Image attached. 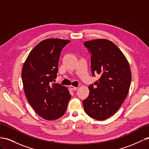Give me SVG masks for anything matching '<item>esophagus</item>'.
<instances>
[{
	"instance_id": "obj_1",
	"label": "esophagus",
	"mask_w": 149,
	"mask_h": 149,
	"mask_svg": "<svg viewBox=\"0 0 149 149\" xmlns=\"http://www.w3.org/2000/svg\"><path fill=\"white\" fill-rule=\"evenodd\" d=\"M70 89L72 90V91H75V90L77 89L78 87H74V86H70Z\"/></svg>"
}]
</instances>
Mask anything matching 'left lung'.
Wrapping results in <instances>:
<instances>
[{
  "label": "left lung",
  "mask_w": 149,
  "mask_h": 149,
  "mask_svg": "<svg viewBox=\"0 0 149 149\" xmlns=\"http://www.w3.org/2000/svg\"><path fill=\"white\" fill-rule=\"evenodd\" d=\"M91 53L93 75L101 77L89 86V96L82 101L85 112L97 120L113 116L127 97L132 81L129 63L120 48L112 41L96 39L84 42Z\"/></svg>",
  "instance_id": "1"
}]
</instances>
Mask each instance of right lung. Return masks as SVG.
<instances>
[{
	"instance_id": "right-lung-1",
	"label": "right lung",
	"mask_w": 149,
	"mask_h": 149,
	"mask_svg": "<svg viewBox=\"0 0 149 149\" xmlns=\"http://www.w3.org/2000/svg\"><path fill=\"white\" fill-rule=\"evenodd\" d=\"M69 42L58 38L41 41L30 52L22 67L21 76L26 99L45 120L62 117L71 98L66 87L52 83L56 78L60 52Z\"/></svg>"
}]
</instances>
